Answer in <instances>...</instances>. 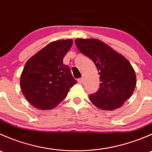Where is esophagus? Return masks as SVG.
Instances as JSON below:
<instances>
[{
  "label": "esophagus",
  "instance_id": "1",
  "mask_svg": "<svg viewBox=\"0 0 152 152\" xmlns=\"http://www.w3.org/2000/svg\"><path fill=\"white\" fill-rule=\"evenodd\" d=\"M77 82L79 84H82V82H83V79H82V78H80V79H78Z\"/></svg>",
  "mask_w": 152,
  "mask_h": 152
}]
</instances>
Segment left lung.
<instances>
[{"label":"left lung","mask_w":152,"mask_h":152,"mask_svg":"<svg viewBox=\"0 0 152 152\" xmlns=\"http://www.w3.org/2000/svg\"><path fill=\"white\" fill-rule=\"evenodd\" d=\"M79 51L93 60L100 75L101 85L90 100L102 110H114L134 92L136 75L130 62L121 53L97 39H76Z\"/></svg>","instance_id":"1"}]
</instances>
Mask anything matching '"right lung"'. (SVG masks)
Wrapping results in <instances>:
<instances>
[{
	"label": "right lung",
	"instance_id": "right-lung-1",
	"mask_svg": "<svg viewBox=\"0 0 152 152\" xmlns=\"http://www.w3.org/2000/svg\"><path fill=\"white\" fill-rule=\"evenodd\" d=\"M73 45L71 39L50 42L30 58L20 76L23 94L32 106L41 110L56 107L76 81L63 58Z\"/></svg>",
	"mask_w": 152,
	"mask_h": 152
}]
</instances>
